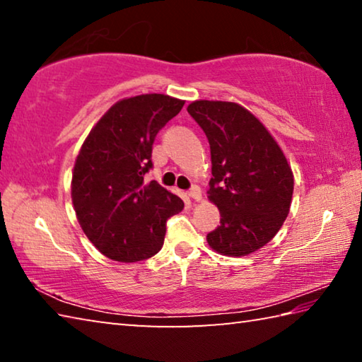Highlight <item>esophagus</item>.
<instances>
[{
	"mask_svg": "<svg viewBox=\"0 0 362 362\" xmlns=\"http://www.w3.org/2000/svg\"><path fill=\"white\" fill-rule=\"evenodd\" d=\"M188 196H189V198H192L193 201H201V198H203V194H201L199 187H196V185L188 189Z\"/></svg>",
	"mask_w": 362,
	"mask_h": 362,
	"instance_id": "esophagus-1",
	"label": "esophagus"
}]
</instances>
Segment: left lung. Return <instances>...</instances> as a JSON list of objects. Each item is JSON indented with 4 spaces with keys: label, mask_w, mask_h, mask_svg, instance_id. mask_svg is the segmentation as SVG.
<instances>
[{
    "label": "left lung",
    "mask_w": 362,
    "mask_h": 362,
    "mask_svg": "<svg viewBox=\"0 0 362 362\" xmlns=\"http://www.w3.org/2000/svg\"><path fill=\"white\" fill-rule=\"evenodd\" d=\"M187 110L209 140L207 194L222 217L207 243L223 255L252 254L273 240L289 214L292 169L276 140L244 107L196 100Z\"/></svg>",
    "instance_id": "8db88e82"
}]
</instances>
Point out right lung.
<instances>
[{
  "mask_svg": "<svg viewBox=\"0 0 362 362\" xmlns=\"http://www.w3.org/2000/svg\"><path fill=\"white\" fill-rule=\"evenodd\" d=\"M164 94L116 102L89 132L76 156L71 199L89 241L116 262L150 259L163 247L166 222L183 201L156 180L153 168L156 134L183 107Z\"/></svg>",
  "mask_w": 362,
  "mask_h": 362,
  "instance_id": "obj_1",
  "label": "right lung"
}]
</instances>
